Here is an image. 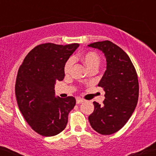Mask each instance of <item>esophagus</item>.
<instances>
[{
	"label": "esophagus",
	"mask_w": 156,
	"mask_h": 156,
	"mask_svg": "<svg viewBox=\"0 0 156 156\" xmlns=\"http://www.w3.org/2000/svg\"><path fill=\"white\" fill-rule=\"evenodd\" d=\"M83 101H84V100L81 98H76V104H81L83 103Z\"/></svg>",
	"instance_id": "1"
}]
</instances>
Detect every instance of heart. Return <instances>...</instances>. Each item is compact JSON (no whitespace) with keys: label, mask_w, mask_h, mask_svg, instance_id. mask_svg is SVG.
<instances>
[{"label":"heart","mask_w":156,"mask_h":156,"mask_svg":"<svg viewBox=\"0 0 156 156\" xmlns=\"http://www.w3.org/2000/svg\"><path fill=\"white\" fill-rule=\"evenodd\" d=\"M80 58L90 70L92 69H97L100 64V57L98 56V55L96 52H92V51L82 53L80 55ZM73 63H74V61L73 58H69L66 61L64 69L65 74H69L72 67H73Z\"/></svg>","instance_id":"1"}]
</instances>
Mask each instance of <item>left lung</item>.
I'll list each match as a JSON object with an SVG mask.
<instances>
[{"instance_id":"left-lung-1","label":"left lung","mask_w":156,"mask_h":156,"mask_svg":"<svg viewBox=\"0 0 156 156\" xmlns=\"http://www.w3.org/2000/svg\"><path fill=\"white\" fill-rule=\"evenodd\" d=\"M88 47L101 51L107 61V69L98 84L105 92V99L102 105L93 102L94 111L89 121L97 133L113 134L125 125L136 109L138 76L127 54L112 42L98 41Z\"/></svg>"}]
</instances>
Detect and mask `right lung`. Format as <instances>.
Wrapping results in <instances>:
<instances>
[{"mask_svg":"<svg viewBox=\"0 0 156 156\" xmlns=\"http://www.w3.org/2000/svg\"><path fill=\"white\" fill-rule=\"evenodd\" d=\"M78 44H41L28 53L15 83L18 107L32 129L43 136L59 134L66 127L75 98L55 96V84L65 76L64 65Z\"/></svg>","mask_w":156,"mask_h":156,"instance_id":"add662e5","label":"right lung"}]
</instances>
